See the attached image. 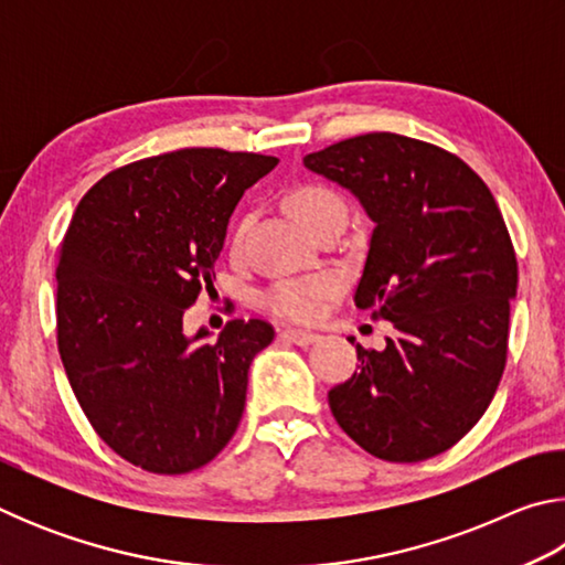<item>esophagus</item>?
<instances>
[{
  "mask_svg": "<svg viewBox=\"0 0 565 565\" xmlns=\"http://www.w3.org/2000/svg\"><path fill=\"white\" fill-rule=\"evenodd\" d=\"M281 339L289 341V343H296V347H311V343L319 339V333L303 331V329H284Z\"/></svg>",
  "mask_w": 565,
  "mask_h": 565,
  "instance_id": "1",
  "label": "esophagus"
}]
</instances>
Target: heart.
<instances>
[{
    "mask_svg": "<svg viewBox=\"0 0 565 565\" xmlns=\"http://www.w3.org/2000/svg\"><path fill=\"white\" fill-rule=\"evenodd\" d=\"M341 204V199L333 194L331 189L321 184H301L289 191L286 196V206L294 214V218L303 226H311L317 218L329 212L331 206ZM333 291V281L327 276H313V279H294L281 281L266 294V306L274 313H279L284 319L296 321H309L317 317L323 306V299Z\"/></svg>",
    "mask_w": 565,
    "mask_h": 565,
    "instance_id": "b5f03b06",
    "label": "heart"
}]
</instances>
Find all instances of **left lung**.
Segmentation results:
<instances>
[{"mask_svg":"<svg viewBox=\"0 0 565 565\" xmlns=\"http://www.w3.org/2000/svg\"><path fill=\"white\" fill-rule=\"evenodd\" d=\"M303 167L374 222L353 301L396 329L381 351L356 343L361 366L329 391L331 414L384 461L444 454L489 408L509 353L519 264L501 209L466 161L391 131L313 151Z\"/></svg>","mask_w":565,"mask_h":565,"instance_id":"1","label":"left lung"}]
</instances>
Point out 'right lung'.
Wrapping results in <instances>:
<instances>
[{"instance_id":"obj_1","label":"right lung","mask_w":565,"mask_h":565,"mask_svg":"<svg viewBox=\"0 0 565 565\" xmlns=\"http://www.w3.org/2000/svg\"><path fill=\"white\" fill-rule=\"evenodd\" d=\"M276 157L179 149L99 179L56 264V343L66 379L111 451L151 473H189L232 441L248 366L274 341L262 319L186 337L212 289L228 216Z\"/></svg>"}]
</instances>
